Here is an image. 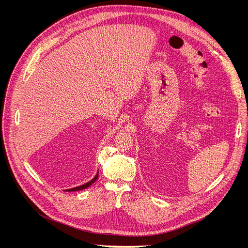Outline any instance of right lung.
Segmentation results:
<instances>
[{"label":"right lung","instance_id":"obj_1","mask_svg":"<svg viewBox=\"0 0 248 248\" xmlns=\"http://www.w3.org/2000/svg\"><path fill=\"white\" fill-rule=\"evenodd\" d=\"M98 178V172H97V174L94 176V178L93 179V180H90L89 182H87V183H85V184H83V185H80V186H77V187H74V188H72V189H67V190H65V191H68V192H72V191H79V190H83V189H86L87 187H89L90 185H93L94 182L96 181V179Z\"/></svg>","mask_w":248,"mask_h":248}]
</instances>
